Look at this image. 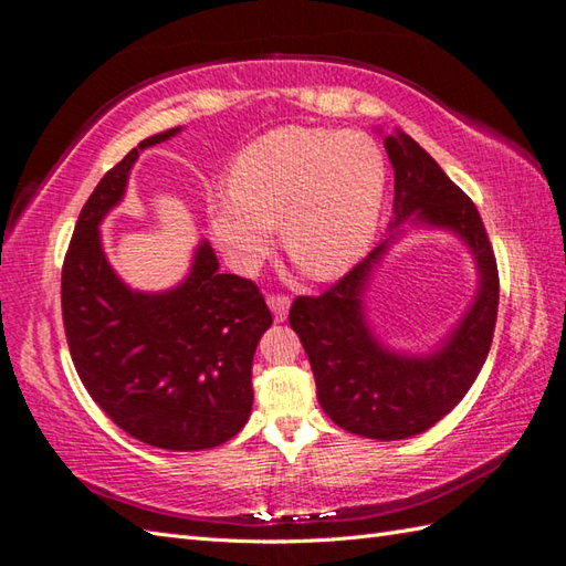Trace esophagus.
Listing matches in <instances>:
<instances>
[{
	"mask_svg": "<svg viewBox=\"0 0 566 566\" xmlns=\"http://www.w3.org/2000/svg\"><path fill=\"white\" fill-rule=\"evenodd\" d=\"M269 307H271L275 322H283L287 317V310H291V297H287V295H269Z\"/></svg>",
	"mask_w": 566,
	"mask_h": 566,
	"instance_id": "obj_1",
	"label": "esophagus"
}]
</instances>
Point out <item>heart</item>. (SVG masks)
Returning a JSON list of instances; mask_svg holds the SVG:
<instances>
[{"label": "heart", "mask_w": 566, "mask_h": 566, "mask_svg": "<svg viewBox=\"0 0 566 566\" xmlns=\"http://www.w3.org/2000/svg\"><path fill=\"white\" fill-rule=\"evenodd\" d=\"M386 160L364 134L281 126L259 136L229 168V190L205 202L207 232L241 273L283 247L315 279L356 266L376 237Z\"/></svg>", "instance_id": "heart-1"}]
</instances>
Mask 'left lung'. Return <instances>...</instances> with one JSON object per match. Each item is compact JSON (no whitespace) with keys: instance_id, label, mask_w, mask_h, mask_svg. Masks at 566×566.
Returning a JSON list of instances; mask_svg holds the SVG:
<instances>
[{"instance_id":"1","label":"left lung","mask_w":566,"mask_h":566,"mask_svg":"<svg viewBox=\"0 0 566 566\" xmlns=\"http://www.w3.org/2000/svg\"><path fill=\"white\" fill-rule=\"evenodd\" d=\"M384 146L396 172V217L388 239L327 293L295 297L287 319L313 366L322 410L342 430L390 442L430 430L476 380L499 315V269L476 205L437 160L400 129L384 136ZM406 223L459 235L480 273L465 317L428 355L396 353L380 343L363 305L375 266L405 233Z\"/></svg>"}]
</instances>
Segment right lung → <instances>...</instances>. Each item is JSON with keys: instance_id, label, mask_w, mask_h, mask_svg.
Instances as JSON below:
<instances>
[{"instance_id": "right-lung-1", "label": "right lung", "mask_w": 566, "mask_h": 566, "mask_svg": "<svg viewBox=\"0 0 566 566\" xmlns=\"http://www.w3.org/2000/svg\"><path fill=\"white\" fill-rule=\"evenodd\" d=\"M178 132L144 138L97 182L65 253L61 295L67 347L92 400L138 442L200 452L249 420L253 352L273 322L266 300L251 281L219 271L205 239L170 291H132L99 232L138 154Z\"/></svg>"}]
</instances>
